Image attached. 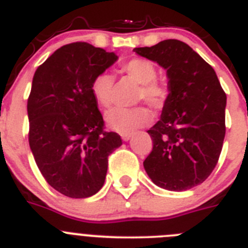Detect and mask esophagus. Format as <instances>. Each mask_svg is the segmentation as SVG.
Segmentation results:
<instances>
[{"label": "esophagus", "mask_w": 248, "mask_h": 248, "mask_svg": "<svg viewBox=\"0 0 248 248\" xmlns=\"http://www.w3.org/2000/svg\"><path fill=\"white\" fill-rule=\"evenodd\" d=\"M130 138H131V134H122V139L124 140V141H128Z\"/></svg>", "instance_id": "34e87169"}]
</instances>
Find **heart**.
Listing matches in <instances>:
<instances>
[{
	"label": "heart",
	"mask_w": 248,
	"mask_h": 248,
	"mask_svg": "<svg viewBox=\"0 0 248 248\" xmlns=\"http://www.w3.org/2000/svg\"><path fill=\"white\" fill-rule=\"evenodd\" d=\"M120 72L139 83L137 92L138 100H145L155 109L164 108L169 99V88L156 79L155 64L146 58H133L120 65ZM113 77L107 72H100L91 83V93L95 102L109 108L113 103ZM151 111L144 105L134 108H114L105 115L107 124L120 134H133L139 128L151 122Z\"/></svg>",
	"instance_id": "b5f03b06"
}]
</instances>
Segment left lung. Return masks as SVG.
Listing matches in <instances>:
<instances>
[{
  "mask_svg": "<svg viewBox=\"0 0 248 248\" xmlns=\"http://www.w3.org/2000/svg\"><path fill=\"white\" fill-rule=\"evenodd\" d=\"M134 52L166 69L170 91L161 119L148 130L153 150L144 169L163 189H192L210 176L220 157L226 93L214 68L181 41L165 39Z\"/></svg>",
  "mask_w": 248,
  "mask_h": 248,
  "instance_id": "left-lung-1",
  "label": "left lung"
}]
</instances>
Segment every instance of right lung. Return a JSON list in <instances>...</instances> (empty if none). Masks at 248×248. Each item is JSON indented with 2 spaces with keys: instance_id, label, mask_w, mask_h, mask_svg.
<instances>
[{
  "instance_id": "add662e5",
  "label": "right lung",
  "mask_w": 248,
  "mask_h": 248,
  "mask_svg": "<svg viewBox=\"0 0 248 248\" xmlns=\"http://www.w3.org/2000/svg\"><path fill=\"white\" fill-rule=\"evenodd\" d=\"M118 57L87 42L58 48L37 68L27 100L28 141L39 171L54 190L84 199L102 189L108 156L122 138L104 130L91 93L94 77Z\"/></svg>"
}]
</instances>
